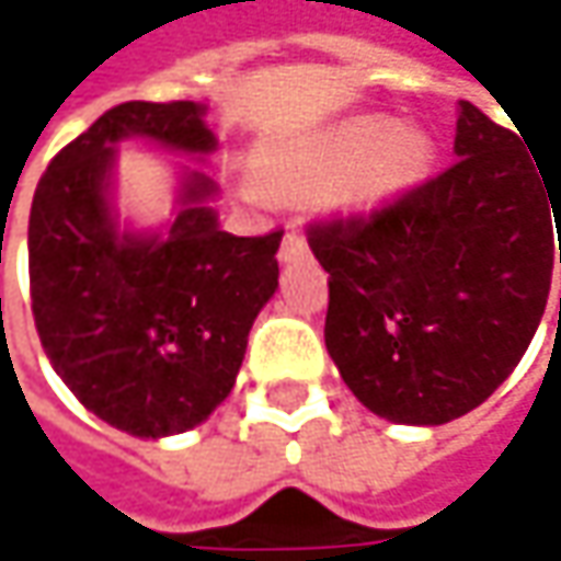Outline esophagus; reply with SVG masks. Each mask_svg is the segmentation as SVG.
<instances>
[{
  "mask_svg": "<svg viewBox=\"0 0 561 561\" xmlns=\"http://www.w3.org/2000/svg\"><path fill=\"white\" fill-rule=\"evenodd\" d=\"M308 253V244H305V238L295 231V228H288L285 231V238H282V248H279V260L282 263H291V260H298V256H305Z\"/></svg>",
  "mask_w": 561,
  "mask_h": 561,
  "instance_id": "obj_1",
  "label": "esophagus"
}]
</instances>
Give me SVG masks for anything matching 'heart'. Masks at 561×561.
I'll return each mask as SVG.
<instances>
[{"label": "heart", "instance_id": "obj_1", "mask_svg": "<svg viewBox=\"0 0 561 561\" xmlns=\"http://www.w3.org/2000/svg\"><path fill=\"white\" fill-rule=\"evenodd\" d=\"M432 139L387 116H355L320 136L270 142L253 154V174L270 196L313 203L333 193L346 213H378L425 178ZM248 199H260L244 186Z\"/></svg>", "mask_w": 561, "mask_h": 561}]
</instances>
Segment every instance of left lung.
Wrapping results in <instances>:
<instances>
[{
	"mask_svg": "<svg viewBox=\"0 0 561 561\" xmlns=\"http://www.w3.org/2000/svg\"><path fill=\"white\" fill-rule=\"evenodd\" d=\"M454 154L435 181L308 238L330 273L327 352L358 403L400 425L485 403L530 346L552 282L561 183L470 101Z\"/></svg>",
	"mask_w": 561,
	"mask_h": 561,
	"instance_id": "8db88e82",
	"label": "left lung"
}]
</instances>
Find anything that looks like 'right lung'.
Wrapping results in <instances>:
<instances>
[{
	"instance_id": "obj_1",
	"label": "right lung",
	"mask_w": 561,
	"mask_h": 561,
	"mask_svg": "<svg viewBox=\"0 0 561 561\" xmlns=\"http://www.w3.org/2000/svg\"><path fill=\"white\" fill-rule=\"evenodd\" d=\"M206 111L119 104L53 158L31 203V311L53 371L84 410L151 442L196 428L231 393L250 327L279 288L282 231H221L218 186L186 164L168 225H119V142L203 161L218 146Z\"/></svg>"
}]
</instances>
